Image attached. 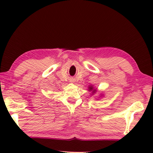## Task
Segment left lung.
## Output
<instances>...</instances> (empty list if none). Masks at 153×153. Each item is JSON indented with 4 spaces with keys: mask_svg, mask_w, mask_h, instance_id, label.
<instances>
[{
    "mask_svg": "<svg viewBox=\"0 0 153 153\" xmlns=\"http://www.w3.org/2000/svg\"><path fill=\"white\" fill-rule=\"evenodd\" d=\"M92 90V87H90V90Z\"/></svg>",
    "mask_w": 153,
    "mask_h": 153,
    "instance_id": "1",
    "label": "left lung"
}]
</instances>
